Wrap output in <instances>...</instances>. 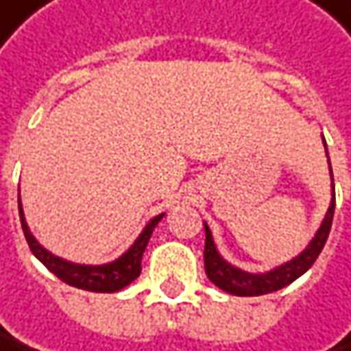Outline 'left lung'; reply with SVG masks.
Masks as SVG:
<instances>
[{
    "label": "left lung",
    "mask_w": 351,
    "mask_h": 351,
    "mask_svg": "<svg viewBox=\"0 0 351 351\" xmlns=\"http://www.w3.org/2000/svg\"><path fill=\"white\" fill-rule=\"evenodd\" d=\"M326 144V141H324ZM328 152V148H326ZM330 162V158H328ZM330 173H332V167H330ZM334 208H335V191H334V175H332V203L330 208L315 233V237L309 241V245L303 249L298 257H293L291 261L275 267V269L267 271V273H249V271H243L231 263H227L221 253L217 251L215 247V241L210 235V229L205 223V271H207V277L223 291L231 293V295H241V298H253V295H265V293H273L277 289H283L287 287L289 283H293L298 277H302L305 271L309 269L315 259L319 257L328 235H330V229H332V221H334Z\"/></svg>",
    "instance_id": "left-lung-1"
}]
</instances>
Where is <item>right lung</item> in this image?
<instances>
[{
	"label": "right lung",
	"mask_w": 351,
	"mask_h": 351,
	"mask_svg": "<svg viewBox=\"0 0 351 351\" xmlns=\"http://www.w3.org/2000/svg\"><path fill=\"white\" fill-rule=\"evenodd\" d=\"M165 217V213L156 215L154 219H150L143 229V233L138 235V239L134 241L126 253H122L118 259H114L110 263L104 265H80V263H72L66 261L62 257H56L53 253H49L48 249H44L36 237L32 235L25 217H23V208L19 201V219H21V229L25 241L32 249V253L48 267L56 277H60L62 281H66L72 287L86 289V291H96V293H114L124 289L126 285H130L138 275H141V261H143V253L148 245V239L154 231V227L158 225V221Z\"/></svg>",
	"instance_id": "1"
}]
</instances>
